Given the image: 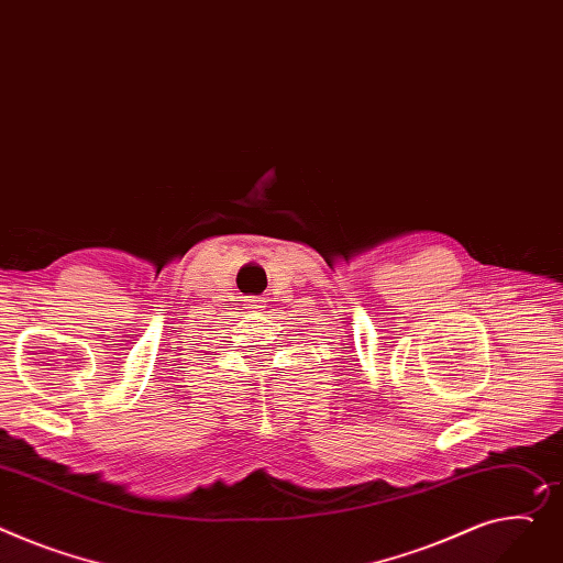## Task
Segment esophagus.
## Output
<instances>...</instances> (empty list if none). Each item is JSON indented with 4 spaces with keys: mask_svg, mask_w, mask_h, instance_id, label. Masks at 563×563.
I'll use <instances>...</instances> for the list:
<instances>
[{
    "mask_svg": "<svg viewBox=\"0 0 563 563\" xmlns=\"http://www.w3.org/2000/svg\"><path fill=\"white\" fill-rule=\"evenodd\" d=\"M249 303H253V298H249Z\"/></svg>",
    "mask_w": 563,
    "mask_h": 563,
    "instance_id": "esophagus-1",
    "label": "esophagus"
}]
</instances>
